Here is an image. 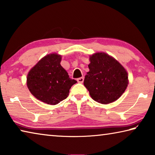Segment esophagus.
<instances>
[{"mask_svg":"<svg viewBox=\"0 0 155 155\" xmlns=\"http://www.w3.org/2000/svg\"><path fill=\"white\" fill-rule=\"evenodd\" d=\"M83 81H84V77H83L77 78V81H78V83H83Z\"/></svg>","mask_w":155,"mask_h":155,"instance_id":"1","label":"esophagus"}]
</instances>
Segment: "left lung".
<instances>
[{"instance_id": "obj_1", "label": "left lung", "mask_w": 155, "mask_h": 155, "mask_svg": "<svg viewBox=\"0 0 155 155\" xmlns=\"http://www.w3.org/2000/svg\"><path fill=\"white\" fill-rule=\"evenodd\" d=\"M90 60V71L83 83L91 97L104 104L116 101L128 85L127 71L118 61L104 52L93 54Z\"/></svg>"}]
</instances>
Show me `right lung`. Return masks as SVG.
Here are the masks:
<instances>
[{
	"mask_svg": "<svg viewBox=\"0 0 155 155\" xmlns=\"http://www.w3.org/2000/svg\"><path fill=\"white\" fill-rule=\"evenodd\" d=\"M61 57L50 54L41 59L27 75V87L40 101L57 104L68 97L70 89L77 82L70 78L60 64Z\"/></svg>",
	"mask_w": 155,
	"mask_h": 155,
	"instance_id": "right-lung-1",
	"label": "right lung"
}]
</instances>
